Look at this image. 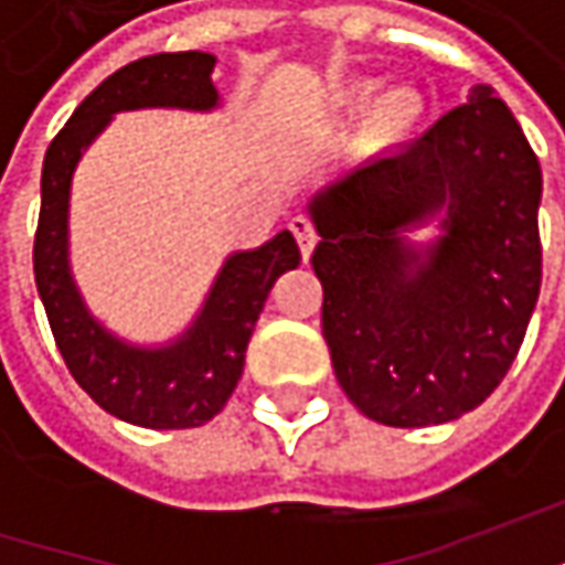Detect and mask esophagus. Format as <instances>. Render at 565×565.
Instances as JSON below:
<instances>
[{
    "instance_id": "1",
    "label": "esophagus",
    "mask_w": 565,
    "mask_h": 565,
    "mask_svg": "<svg viewBox=\"0 0 565 565\" xmlns=\"http://www.w3.org/2000/svg\"><path fill=\"white\" fill-rule=\"evenodd\" d=\"M292 232H295V242H298V248H301V257L308 260V257H311V250H315V245H317L315 223H311V220H305V216H295Z\"/></svg>"
}]
</instances>
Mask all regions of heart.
I'll return each mask as SVG.
<instances>
[{"instance_id": "b5f03b06", "label": "heart", "mask_w": 565, "mask_h": 565, "mask_svg": "<svg viewBox=\"0 0 565 565\" xmlns=\"http://www.w3.org/2000/svg\"><path fill=\"white\" fill-rule=\"evenodd\" d=\"M361 103L364 106H374V90L371 87L361 90ZM415 116H418V97H412V94H396V97L386 103V121L390 125H408Z\"/></svg>"}]
</instances>
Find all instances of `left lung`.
<instances>
[{"mask_svg": "<svg viewBox=\"0 0 565 565\" xmlns=\"http://www.w3.org/2000/svg\"><path fill=\"white\" fill-rule=\"evenodd\" d=\"M541 163L490 87L311 204L323 339L367 418L430 427L478 408L519 355L541 292ZM441 213L424 255L402 231Z\"/></svg>", "mask_w": 565, "mask_h": 565, "instance_id": "1", "label": "left lung"}]
</instances>
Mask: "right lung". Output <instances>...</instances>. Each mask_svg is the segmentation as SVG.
<instances>
[{"mask_svg": "<svg viewBox=\"0 0 565 565\" xmlns=\"http://www.w3.org/2000/svg\"><path fill=\"white\" fill-rule=\"evenodd\" d=\"M213 55L157 53L128 62L75 109L46 150L40 179V223L33 235V279L50 317L55 345L77 386L121 422L182 430L206 424L242 380L245 349L273 282L301 260L292 232H279L257 250L232 254L204 311L185 337L166 349H135L109 337L68 273V188L81 150L121 109L182 106L213 109Z\"/></svg>", "mask_w": 565, "mask_h": 565, "instance_id": "right-lung-1", "label": "right lung"}]
</instances>
